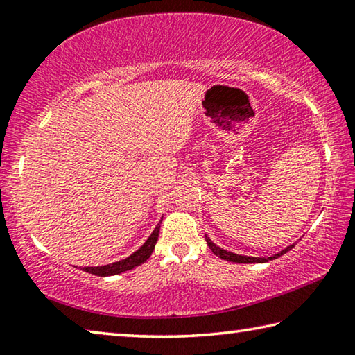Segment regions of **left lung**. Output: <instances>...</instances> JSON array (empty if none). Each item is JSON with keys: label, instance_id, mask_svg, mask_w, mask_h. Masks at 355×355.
Masks as SVG:
<instances>
[{"label": "left lung", "instance_id": "obj_1", "mask_svg": "<svg viewBox=\"0 0 355 355\" xmlns=\"http://www.w3.org/2000/svg\"><path fill=\"white\" fill-rule=\"evenodd\" d=\"M205 239H207L208 248L211 249V252H213L214 255H218L219 258H222V260L232 261V263H266V261H269V260H275V258L282 257L284 254H286L288 250H291V249L294 248V244H291V245H288V248H285L284 250H280L279 254H274V255H271V257H248V255L233 254V252H228V250H225V249L219 248V245H216L207 235H205Z\"/></svg>", "mask_w": 355, "mask_h": 355}]
</instances>
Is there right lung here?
Here are the masks:
<instances>
[{
  "label": "right lung",
  "instance_id": "obj_1",
  "mask_svg": "<svg viewBox=\"0 0 355 355\" xmlns=\"http://www.w3.org/2000/svg\"><path fill=\"white\" fill-rule=\"evenodd\" d=\"M161 220L158 222V225L155 227L152 235L147 238V241L144 243L136 252H133L130 257L123 258V260L116 261V263L105 264V266H86V268H83V271L94 274V275H100V277H107V275H117V274H122L125 271H130V269H135L136 266H139V264L146 263L150 258V255H152V252L155 250L156 241H158Z\"/></svg>",
  "mask_w": 355,
  "mask_h": 355
}]
</instances>
